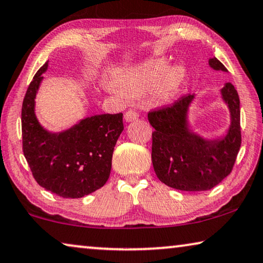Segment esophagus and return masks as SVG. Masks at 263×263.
Wrapping results in <instances>:
<instances>
[{
	"instance_id": "34e87169",
	"label": "esophagus",
	"mask_w": 263,
	"mask_h": 263,
	"mask_svg": "<svg viewBox=\"0 0 263 263\" xmlns=\"http://www.w3.org/2000/svg\"><path fill=\"white\" fill-rule=\"evenodd\" d=\"M124 119H125V121H128V122H132V121H135L139 119V114L134 109H129L128 111L125 112Z\"/></svg>"
}]
</instances>
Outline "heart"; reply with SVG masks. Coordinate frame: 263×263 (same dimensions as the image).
<instances>
[{
  "instance_id": "1",
  "label": "heart",
  "mask_w": 263,
  "mask_h": 263,
  "mask_svg": "<svg viewBox=\"0 0 263 263\" xmlns=\"http://www.w3.org/2000/svg\"><path fill=\"white\" fill-rule=\"evenodd\" d=\"M187 77V68L185 65H176L170 68L165 59L151 60L143 65L130 68L116 77V85L108 84L111 91H119L128 97H140L158 87L160 84V96L162 98L172 97L179 90Z\"/></svg>"
}]
</instances>
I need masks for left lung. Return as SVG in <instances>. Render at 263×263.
<instances>
[{
	"label": "left lung",
	"instance_id": "1",
	"mask_svg": "<svg viewBox=\"0 0 263 263\" xmlns=\"http://www.w3.org/2000/svg\"><path fill=\"white\" fill-rule=\"evenodd\" d=\"M209 64L214 70L228 71L217 58ZM222 95L231 112V125L224 139L206 141L187 130L186 112L192 95L148 112V121L155 129L152 133V162L165 185L181 191H206L231 173L242 142L241 110L231 83H227Z\"/></svg>",
	"mask_w": 263,
	"mask_h": 263
}]
</instances>
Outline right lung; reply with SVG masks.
<instances>
[{
  "label": "right lung",
  "mask_w": 263,
  "mask_h": 263,
  "mask_svg": "<svg viewBox=\"0 0 263 263\" xmlns=\"http://www.w3.org/2000/svg\"><path fill=\"white\" fill-rule=\"evenodd\" d=\"M46 68L45 63L22 102V151L41 187L63 198H82L109 179L114 147L124 128L123 114L89 117L59 134L46 132L34 114V98Z\"/></svg>",
  "instance_id": "obj_1"
}]
</instances>
